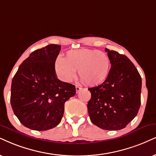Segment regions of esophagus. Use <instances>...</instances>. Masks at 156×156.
<instances>
[{"label": "esophagus", "mask_w": 156, "mask_h": 156, "mask_svg": "<svg viewBox=\"0 0 156 156\" xmlns=\"http://www.w3.org/2000/svg\"><path fill=\"white\" fill-rule=\"evenodd\" d=\"M76 87V93H79V92H80V90H82V87H79V86H77V85H76V87Z\"/></svg>", "instance_id": "1"}]
</instances>
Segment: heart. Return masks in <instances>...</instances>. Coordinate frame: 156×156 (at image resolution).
Returning <instances> with one entry per match:
<instances>
[{
    "label": "heart",
    "mask_w": 156,
    "mask_h": 156,
    "mask_svg": "<svg viewBox=\"0 0 156 156\" xmlns=\"http://www.w3.org/2000/svg\"><path fill=\"white\" fill-rule=\"evenodd\" d=\"M110 67L111 61L106 53L90 49L71 50L66 52L65 58L58 57L54 64L58 77L63 82H72L77 70L79 77L90 86L103 83Z\"/></svg>",
    "instance_id": "obj_1"
}]
</instances>
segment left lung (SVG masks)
<instances>
[{"label": "left lung", "mask_w": 156, "mask_h": 156, "mask_svg": "<svg viewBox=\"0 0 156 156\" xmlns=\"http://www.w3.org/2000/svg\"><path fill=\"white\" fill-rule=\"evenodd\" d=\"M111 63L106 80L89 88L87 110L93 124L105 130H119L137 116L141 103L142 79L126 55L105 48Z\"/></svg>", "instance_id": "1"}]
</instances>
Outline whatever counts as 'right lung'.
<instances>
[{
    "mask_svg": "<svg viewBox=\"0 0 156 156\" xmlns=\"http://www.w3.org/2000/svg\"><path fill=\"white\" fill-rule=\"evenodd\" d=\"M61 46L50 44L32 52L12 80L11 104L24 126L45 131L61 122L64 103L76 93L75 86L61 82L55 72Z\"/></svg>",
    "mask_w": 156,
    "mask_h": 156,
    "instance_id": "right-lung-1",
    "label": "right lung"
}]
</instances>
